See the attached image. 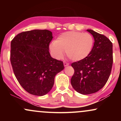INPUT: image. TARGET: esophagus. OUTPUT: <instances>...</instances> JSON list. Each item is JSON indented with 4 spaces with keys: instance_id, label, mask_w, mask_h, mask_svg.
Segmentation results:
<instances>
[{
    "instance_id": "34e87169",
    "label": "esophagus",
    "mask_w": 121,
    "mask_h": 121,
    "mask_svg": "<svg viewBox=\"0 0 121 121\" xmlns=\"http://www.w3.org/2000/svg\"><path fill=\"white\" fill-rule=\"evenodd\" d=\"M64 66H68V65H69V64H68V63H67V62H64Z\"/></svg>"
}]
</instances>
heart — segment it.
Listing matches in <instances>:
<instances>
[{
  "instance_id": "obj_1",
  "label": "heart",
  "mask_w": 121,
  "mask_h": 121,
  "mask_svg": "<svg viewBox=\"0 0 121 121\" xmlns=\"http://www.w3.org/2000/svg\"><path fill=\"white\" fill-rule=\"evenodd\" d=\"M94 39L89 33L69 31L61 34L49 46L52 55L57 59L63 56L65 51L66 56L74 61L82 60L91 53Z\"/></svg>"
}]
</instances>
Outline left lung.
<instances>
[{"label": "left lung", "instance_id": "8db88e82", "mask_svg": "<svg viewBox=\"0 0 121 121\" xmlns=\"http://www.w3.org/2000/svg\"><path fill=\"white\" fill-rule=\"evenodd\" d=\"M94 46L91 53L82 60L71 65L74 70L71 84L82 94L94 93L103 87L108 81L113 65V45L108 37L91 30Z\"/></svg>", "mask_w": 121, "mask_h": 121}]
</instances>
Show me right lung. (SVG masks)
<instances>
[{
  "label": "right lung",
  "instance_id": "right-lung-1",
  "mask_svg": "<svg viewBox=\"0 0 121 121\" xmlns=\"http://www.w3.org/2000/svg\"><path fill=\"white\" fill-rule=\"evenodd\" d=\"M52 39L50 30H35L17 34L11 43L10 61L15 77L25 91L33 95L48 93L55 76L64 68L62 61L50 55Z\"/></svg>",
  "mask_w": 121,
  "mask_h": 121
}]
</instances>
